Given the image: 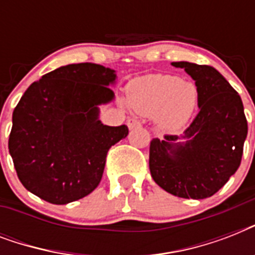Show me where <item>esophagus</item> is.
<instances>
[{"label": "esophagus", "instance_id": "34e87169", "mask_svg": "<svg viewBox=\"0 0 255 255\" xmlns=\"http://www.w3.org/2000/svg\"><path fill=\"white\" fill-rule=\"evenodd\" d=\"M127 126L129 129H133V128H136V127H140V126H141V123H140L139 120L136 119V118H129V119L127 120Z\"/></svg>", "mask_w": 255, "mask_h": 255}]
</instances>
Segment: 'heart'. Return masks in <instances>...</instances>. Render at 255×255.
I'll list each match as a JSON object with an SVG mask.
<instances>
[{"instance_id": "b5f03b06", "label": "heart", "mask_w": 255, "mask_h": 255, "mask_svg": "<svg viewBox=\"0 0 255 255\" xmlns=\"http://www.w3.org/2000/svg\"><path fill=\"white\" fill-rule=\"evenodd\" d=\"M198 103V90L192 82L168 74L137 78L128 86V104L137 114L155 115L165 131H177L192 118Z\"/></svg>"}]
</instances>
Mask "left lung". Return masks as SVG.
Masks as SVG:
<instances>
[{
  "instance_id": "left-lung-1",
  "label": "left lung",
  "mask_w": 255,
  "mask_h": 255,
  "mask_svg": "<svg viewBox=\"0 0 255 255\" xmlns=\"http://www.w3.org/2000/svg\"><path fill=\"white\" fill-rule=\"evenodd\" d=\"M185 70L198 90V111L184 133L153 139L152 178L168 193L202 200L225 185L241 164L248 136L241 96L212 66L172 62Z\"/></svg>"
}]
</instances>
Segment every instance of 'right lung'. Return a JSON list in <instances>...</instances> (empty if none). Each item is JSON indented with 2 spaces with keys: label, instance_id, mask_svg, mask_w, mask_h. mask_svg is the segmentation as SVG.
<instances>
[{
  "label": "right lung",
  "instance_id": "add662e5",
  "mask_svg": "<svg viewBox=\"0 0 255 255\" xmlns=\"http://www.w3.org/2000/svg\"><path fill=\"white\" fill-rule=\"evenodd\" d=\"M115 70L96 63L62 66L34 82L13 112L9 152L22 185L65 205L99 185L108 149L127 137V126L99 120L114 100Z\"/></svg>",
  "mask_w": 255,
  "mask_h": 255
}]
</instances>
